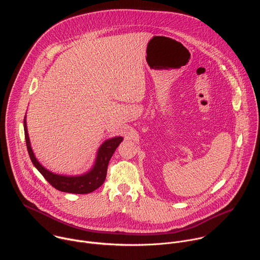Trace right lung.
Instances as JSON below:
<instances>
[{"mask_svg": "<svg viewBox=\"0 0 260 260\" xmlns=\"http://www.w3.org/2000/svg\"><path fill=\"white\" fill-rule=\"evenodd\" d=\"M23 127H24V137H25L27 152L34 166L55 189L62 192H69V193L85 194V193L92 192L93 190L99 188L105 182L108 165L111 157H112L113 153L115 152L116 148L122 142V137H116V138H112L105 141L98 151V156H96L93 168L88 173L82 176H76V177L61 176V175L53 174L48 170H46L35 157L30 148L25 117L23 119Z\"/></svg>", "mask_w": 260, "mask_h": 260, "instance_id": "1", "label": "right lung"}]
</instances>
